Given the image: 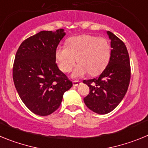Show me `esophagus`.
Here are the masks:
<instances>
[{"instance_id": "esophagus-1", "label": "esophagus", "mask_w": 148, "mask_h": 148, "mask_svg": "<svg viewBox=\"0 0 148 148\" xmlns=\"http://www.w3.org/2000/svg\"><path fill=\"white\" fill-rule=\"evenodd\" d=\"M73 86H75V87H77V86H78L79 84H80L81 82H79V81H73Z\"/></svg>"}]
</instances>
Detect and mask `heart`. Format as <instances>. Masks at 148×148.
I'll return each mask as SVG.
<instances>
[{
    "mask_svg": "<svg viewBox=\"0 0 148 148\" xmlns=\"http://www.w3.org/2000/svg\"><path fill=\"white\" fill-rule=\"evenodd\" d=\"M110 45L107 39L95 35H82L68 40L67 47L58 46L56 58L61 71H71L76 61L78 64L72 73L73 78H79L87 73L98 75L105 69L110 58Z\"/></svg>",
    "mask_w": 148,
    "mask_h": 148,
    "instance_id": "heart-1",
    "label": "heart"
}]
</instances>
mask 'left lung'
Listing matches in <instances>:
<instances>
[{
    "instance_id": "obj_1",
    "label": "left lung",
    "mask_w": 148,
    "mask_h": 148,
    "mask_svg": "<svg viewBox=\"0 0 148 148\" xmlns=\"http://www.w3.org/2000/svg\"><path fill=\"white\" fill-rule=\"evenodd\" d=\"M107 33L112 48L108 66L99 77L83 81L90 88L84 101L98 114H107L119 105L130 80V58L125 43L110 31Z\"/></svg>"
}]
</instances>
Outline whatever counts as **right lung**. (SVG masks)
Returning <instances> with one entry per match:
<instances>
[{"label":"right lung","mask_w":148,"mask_h":148,"mask_svg":"<svg viewBox=\"0 0 148 148\" xmlns=\"http://www.w3.org/2000/svg\"><path fill=\"white\" fill-rule=\"evenodd\" d=\"M64 35L63 29L41 31L23 40L15 55L12 70L15 88L27 108L38 116L55 112L64 92L73 86L56 63V48Z\"/></svg>","instance_id":"add662e5"}]
</instances>
